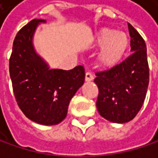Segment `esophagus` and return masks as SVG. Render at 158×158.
<instances>
[{"label":"esophagus","mask_w":158,"mask_h":158,"mask_svg":"<svg viewBox=\"0 0 158 158\" xmlns=\"http://www.w3.org/2000/svg\"><path fill=\"white\" fill-rule=\"evenodd\" d=\"M85 79L86 82H90V81H92V80L94 79V76H93L90 73H85Z\"/></svg>","instance_id":"34e87169"}]
</instances>
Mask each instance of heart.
<instances>
[{"label": "heart", "instance_id": "1", "mask_svg": "<svg viewBox=\"0 0 158 158\" xmlns=\"http://www.w3.org/2000/svg\"><path fill=\"white\" fill-rule=\"evenodd\" d=\"M94 45L100 48L98 63L104 69H112L119 65L130 46V37L125 32L114 28H102L94 37Z\"/></svg>", "mask_w": 158, "mask_h": 158}]
</instances>
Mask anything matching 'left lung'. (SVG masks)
Instances as JSON below:
<instances>
[{"instance_id":"left-lung-1","label":"left lung","mask_w":158,"mask_h":158,"mask_svg":"<svg viewBox=\"0 0 158 158\" xmlns=\"http://www.w3.org/2000/svg\"><path fill=\"white\" fill-rule=\"evenodd\" d=\"M133 52L118 66L96 73L99 89L96 106L106 120L125 123L140 110L149 85V66L146 44L142 36L128 23Z\"/></svg>"}]
</instances>
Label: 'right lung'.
<instances>
[{"label":"right lung","mask_w":158,"mask_h":158,"mask_svg":"<svg viewBox=\"0 0 158 158\" xmlns=\"http://www.w3.org/2000/svg\"><path fill=\"white\" fill-rule=\"evenodd\" d=\"M44 19H35L17 34L9 59V73L18 106L28 119L54 125L67 117L69 104L85 81V69H50L36 53L33 36Z\"/></svg>","instance_id":"add662e5"}]
</instances>
